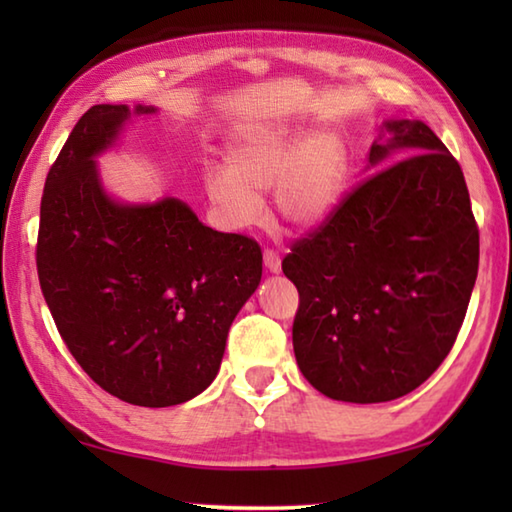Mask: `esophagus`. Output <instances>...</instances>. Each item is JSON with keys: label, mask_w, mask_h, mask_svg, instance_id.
<instances>
[{"label": "esophagus", "mask_w": 512, "mask_h": 512, "mask_svg": "<svg viewBox=\"0 0 512 512\" xmlns=\"http://www.w3.org/2000/svg\"><path fill=\"white\" fill-rule=\"evenodd\" d=\"M264 266H266L271 273H280V271H282V259H280V255H277L275 250L266 248V250H264Z\"/></svg>", "instance_id": "34e87169"}]
</instances>
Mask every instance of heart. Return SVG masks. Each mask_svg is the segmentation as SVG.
<instances>
[{"instance_id": "b5f03b06", "label": "heart", "mask_w": 512, "mask_h": 512, "mask_svg": "<svg viewBox=\"0 0 512 512\" xmlns=\"http://www.w3.org/2000/svg\"><path fill=\"white\" fill-rule=\"evenodd\" d=\"M348 183V153L332 133L282 126L253 128L230 144L228 169L205 176V194L228 230L264 219L262 194L275 187V210L291 230L307 232L336 212Z\"/></svg>"}]
</instances>
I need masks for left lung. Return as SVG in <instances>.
I'll return each instance as SVG.
<instances>
[{"label": "left lung", "instance_id": "8db88e82", "mask_svg": "<svg viewBox=\"0 0 512 512\" xmlns=\"http://www.w3.org/2000/svg\"><path fill=\"white\" fill-rule=\"evenodd\" d=\"M377 166L282 262L300 293V372L316 391L354 404L397 400L436 372L479 271L461 164L438 135L418 119L384 121L370 146Z\"/></svg>", "mask_w": 512, "mask_h": 512}]
</instances>
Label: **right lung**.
Returning a JSON list of instances; mask_svg holds the SVG:
<instances>
[{
	"label": "right lung",
	"mask_w": 512,
	"mask_h": 512,
	"mask_svg": "<svg viewBox=\"0 0 512 512\" xmlns=\"http://www.w3.org/2000/svg\"><path fill=\"white\" fill-rule=\"evenodd\" d=\"M92 106L47 173L38 277L60 336L94 384L162 409L203 393L221 368L232 320L262 280L255 239L207 228L187 203H119L97 158L131 115Z\"/></svg>",
	"instance_id": "right-lung-1"
}]
</instances>
